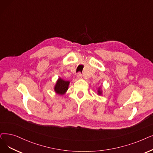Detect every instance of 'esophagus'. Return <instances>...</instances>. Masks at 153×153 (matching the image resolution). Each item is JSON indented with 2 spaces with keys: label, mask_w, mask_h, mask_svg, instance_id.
I'll return each instance as SVG.
<instances>
[{
  "label": "esophagus",
  "mask_w": 153,
  "mask_h": 153,
  "mask_svg": "<svg viewBox=\"0 0 153 153\" xmlns=\"http://www.w3.org/2000/svg\"><path fill=\"white\" fill-rule=\"evenodd\" d=\"M81 78H82V74H81V73L79 72L78 74H77V79H81Z\"/></svg>",
  "instance_id": "34e87169"
}]
</instances>
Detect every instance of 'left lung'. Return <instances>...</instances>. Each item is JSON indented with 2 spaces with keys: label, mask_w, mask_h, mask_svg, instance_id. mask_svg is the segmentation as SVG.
<instances>
[{
  "label": "left lung",
  "mask_w": 153,
  "mask_h": 153,
  "mask_svg": "<svg viewBox=\"0 0 153 153\" xmlns=\"http://www.w3.org/2000/svg\"><path fill=\"white\" fill-rule=\"evenodd\" d=\"M97 94L99 95H101L102 94V91L101 89V88H99L98 89V91H97Z\"/></svg>",
  "instance_id": "1"
}]
</instances>
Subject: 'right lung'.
Instances as JSON below:
<instances>
[{
    "label": "right lung",
    "mask_w": 153,
    "mask_h": 153,
    "mask_svg": "<svg viewBox=\"0 0 153 153\" xmlns=\"http://www.w3.org/2000/svg\"><path fill=\"white\" fill-rule=\"evenodd\" d=\"M69 83V81H64L61 77H59L54 86L55 92L59 95L64 94L68 89Z\"/></svg>",
    "instance_id": "right-lung-1"
}]
</instances>
